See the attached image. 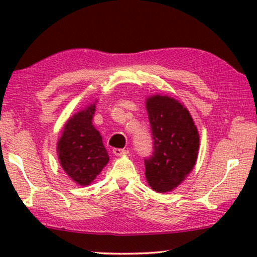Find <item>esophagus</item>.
I'll return each instance as SVG.
<instances>
[{
    "mask_svg": "<svg viewBox=\"0 0 257 257\" xmlns=\"http://www.w3.org/2000/svg\"><path fill=\"white\" fill-rule=\"evenodd\" d=\"M113 153L115 156H124V154L127 153V151L122 150V149H113Z\"/></svg>",
    "mask_w": 257,
    "mask_h": 257,
    "instance_id": "1",
    "label": "esophagus"
}]
</instances>
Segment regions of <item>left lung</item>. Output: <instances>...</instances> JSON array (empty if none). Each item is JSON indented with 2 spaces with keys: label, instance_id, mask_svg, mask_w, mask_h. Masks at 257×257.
<instances>
[{
  "label": "left lung",
  "instance_id": "8db88e82",
  "mask_svg": "<svg viewBox=\"0 0 257 257\" xmlns=\"http://www.w3.org/2000/svg\"><path fill=\"white\" fill-rule=\"evenodd\" d=\"M153 152L144 159L147 182L153 191L166 193L180 185L194 167L199 133L194 121L178 100L153 96L146 101Z\"/></svg>",
  "mask_w": 257,
  "mask_h": 257
}]
</instances>
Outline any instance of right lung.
Segmentation results:
<instances>
[{
  "label": "right lung",
  "instance_id": "obj_1",
  "mask_svg": "<svg viewBox=\"0 0 257 257\" xmlns=\"http://www.w3.org/2000/svg\"><path fill=\"white\" fill-rule=\"evenodd\" d=\"M94 104L72 115L58 140V159L65 173L82 186H87L108 161L100 133L93 127Z\"/></svg>",
  "mask_w": 257,
  "mask_h": 257
}]
</instances>
